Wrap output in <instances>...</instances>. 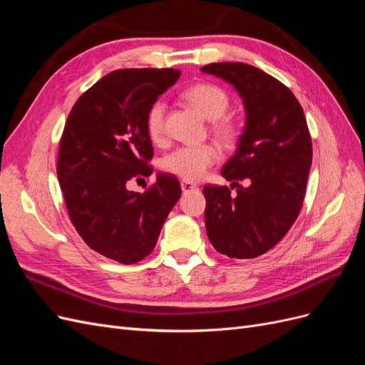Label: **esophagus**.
Segmentation results:
<instances>
[{
    "label": "esophagus",
    "instance_id": "1",
    "mask_svg": "<svg viewBox=\"0 0 365 365\" xmlns=\"http://www.w3.org/2000/svg\"><path fill=\"white\" fill-rule=\"evenodd\" d=\"M181 190H182V193L195 192V190H197V185L193 184V182H190V181H182V182H181Z\"/></svg>",
    "mask_w": 365,
    "mask_h": 365
}]
</instances>
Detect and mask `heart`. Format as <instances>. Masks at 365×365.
Instances as JSON below:
<instances>
[{
	"instance_id": "1",
	"label": "heart",
	"mask_w": 365,
	"mask_h": 365,
	"mask_svg": "<svg viewBox=\"0 0 365 365\" xmlns=\"http://www.w3.org/2000/svg\"><path fill=\"white\" fill-rule=\"evenodd\" d=\"M184 101L201 117L212 121L213 134L220 141L225 145L236 141L239 126L235 120L224 117L230 106V98L224 90L212 83H197L185 90ZM164 103L157 101L150 105L146 114V134L155 145L164 140ZM217 160L219 150L213 145L181 146L164 155L160 165L164 172L178 176L184 181H197Z\"/></svg>"
}]
</instances>
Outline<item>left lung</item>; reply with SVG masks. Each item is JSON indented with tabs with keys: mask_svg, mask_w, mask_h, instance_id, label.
Here are the masks:
<instances>
[{
	"mask_svg": "<svg viewBox=\"0 0 365 365\" xmlns=\"http://www.w3.org/2000/svg\"><path fill=\"white\" fill-rule=\"evenodd\" d=\"M201 71L233 85L247 113L237 150L220 170L236 195L225 185L202 189L207 236L231 259L259 257L288 233L303 205L312 164L303 108L288 86L252 65L217 62Z\"/></svg>",
	"mask_w": 365,
	"mask_h": 365,
	"instance_id": "left-lung-1",
	"label": "left lung"
}]
</instances>
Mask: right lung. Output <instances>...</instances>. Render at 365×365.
Instances as JSON below:
<instances>
[{
    "instance_id": "add662e5",
    "label": "right lung",
    "mask_w": 365,
    "mask_h": 365,
    "mask_svg": "<svg viewBox=\"0 0 365 365\" xmlns=\"http://www.w3.org/2000/svg\"><path fill=\"white\" fill-rule=\"evenodd\" d=\"M180 76L115 70L77 98L65 123L58 155L65 205L85 244L108 259L130 264L149 256L181 196L180 181L164 173L145 193L126 187L153 172L146 114Z\"/></svg>"
}]
</instances>
